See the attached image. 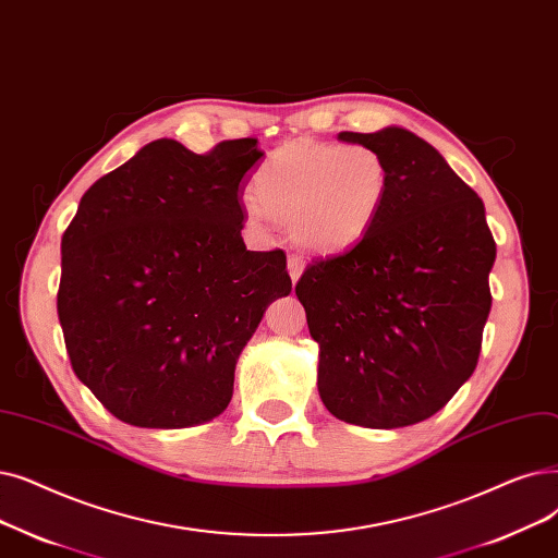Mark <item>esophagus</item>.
Returning <instances> with one entry per match:
<instances>
[{
  "label": "esophagus",
  "mask_w": 558,
  "mask_h": 558,
  "mask_svg": "<svg viewBox=\"0 0 558 558\" xmlns=\"http://www.w3.org/2000/svg\"><path fill=\"white\" fill-rule=\"evenodd\" d=\"M287 264H289V276H292V282H296L303 274V257L301 255H289L287 257Z\"/></svg>",
  "instance_id": "1"
}]
</instances>
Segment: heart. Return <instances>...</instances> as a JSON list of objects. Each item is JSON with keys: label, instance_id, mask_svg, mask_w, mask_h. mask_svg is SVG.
<instances>
[{"label": "heart", "instance_id": "b5f03b06", "mask_svg": "<svg viewBox=\"0 0 558 558\" xmlns=\"http://www.w3.org/2000/svg\"><path fill=\"white\" fill-rule=\"evenodd\" d=\"M390 163L369 145L314 138L282 143L255 173L244 205L253 223L284 221L310 253H339L365 239L390 196Z\"/></svg>", "mask_w": 558, "mask_h": 558}]
</instances>
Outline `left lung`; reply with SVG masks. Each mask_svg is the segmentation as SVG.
Instances as JSON below:
<instances>
[{
    "mask_svg": "<svg viewBox=\"0 0 558 558\" xmlns=\"http://www.w3.org/2000/svg\"><path fill=\"white\" fill-rule=\"evenodd\" d=\"M390 163V196L353 248L314 257L296 296L319 344L317 387L337 420H428L476 369L497 246L486 207L430 143L403 128L339 132Z\"/></svg>",
    "mask_w": 558,
    "mask_h": 558,
    "instance_id": "left-lung-1",
    "label": "left lung"
}]
</instances>
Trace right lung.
Instances as JSON below:
<instances>
[{
  "label": "right lung",
  "mask_w": 558,
  "mask_h": 558,
  "mask_svg": "<svg viewBox=\"0 0 558 558\" xmlns=\"http://www.w3.org/2000/svg\"><path fill=\"white\" fill-rule=\"evenodd\" d=\"M262 155L257 138L207 155L159 138L82 196L57 310L72 369L120 422L219 417L264 310L292 292L284 253L241 239V182Z\"/></svg>",
  "instance_id": "obj_1"
}]
</instances>
